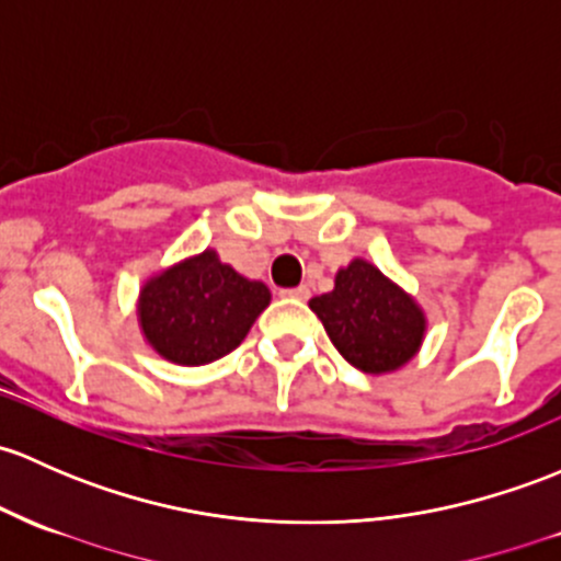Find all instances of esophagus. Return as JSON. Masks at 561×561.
I'll return each instance as SVG.
<instances>
[{"label": "esophagus", "instance_id": "obj_1", "mask_svg": "<svg viewBox=\"0 0 561 561\" xmlns=\"http://www.w3.org/2000/svg\"><path fill=\"white\" fill-rule=\"evenodd\" d=\"M279 296L282 298H296V300H309L311 290L306 285H300V287H290V290H282Z\"/></svg>", "mask_w": 561, "mask_h": 561}]
</instances>
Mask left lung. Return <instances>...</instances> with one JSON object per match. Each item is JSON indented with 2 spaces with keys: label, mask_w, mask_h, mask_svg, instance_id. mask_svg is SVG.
Segmentation results:
<instances>
[{
  "label": "left lung",
  "mask_w": 561,
  "mask_h": 561,
  "mask_svg": "<svg viewBox=\"0 0 561 561\" xmlns=\"http://www.w3.org/2000/svg\"><path fill=\"white\" fill-rule=\"evenodd\" d=\"M341 357L365 374H387L416 355L424 314L368 261H352L335 274L333 293L309 300Z\"/></svg>",
  "instance_id": "8db88e82"
}]
</instances>
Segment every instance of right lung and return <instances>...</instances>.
<instances>
[{"mask_svg":"<svg viewBox=\"0 0 561 561\" xmlns=\"http://www.w3.org/2000/svg\"><path fill=\"white\" fill-rule=\"evenodd\" d=\"M263 282H250L220 263L215 250L163 271L139 296L145 339L176 365H206L226 357L268 306Z\"/></svg>","mask_w":561,"mask_h":561,"instance_id":"right-lung-1","label":"right lung"}]
</instances>
